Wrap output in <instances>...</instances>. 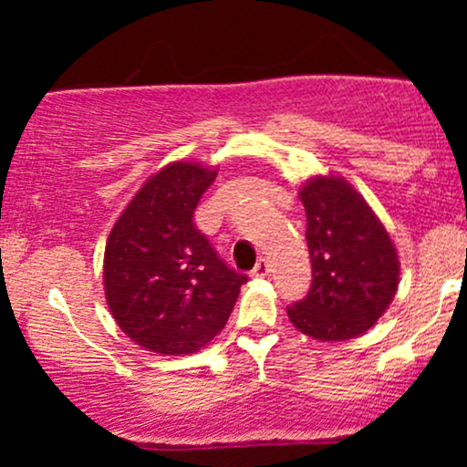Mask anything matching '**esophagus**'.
Wrapping results in <instances>:
<instances>
[{"label": "esophagus", "mask_w": 467, "mask_h": 467, "mask_svg": "<svg viewBox=\"0 0 467 467\" xmlns=\"http://www.w3.org/2000/svg\"><path fill=\"white\" fill-rule=\"evenodd\" d=\"M270 276V264H267L265 259H261L259 264L254 265V270H252V278H267Z\"/></svg>", "instance_id": "1"}]
</instances>
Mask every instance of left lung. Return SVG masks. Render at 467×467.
<instances>
[{"label": "left lung", "instance_id": "1", "mask_svg": "<svg viewBox=\"0 0 467 467\" xmlns=\"http://www.w3.org/2000/svg\"><path fill=\"white\" fill-rule=\"evenodd\" d=\"M307 215L312 287L287 307L314 340H349L382 318L400 285V259L387 228L340 175H316L298 189Z\"/></svg>", "mask_w": 467, "mask_h": 467}]
</instances>
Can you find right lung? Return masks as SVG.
<instances>
[{"instance_id": "obj_1", "label": "right lung", "mask_w": 467, "mask_h": 467, "mask_svg": "<svg viewBox=\"0 0 467 467\" xmlns=\"http://www.w3.org/2000/svg\"><path fill=\"white\" fill-rule=\"evenodd\" d=\"M217 169L189 160L151 175L105 245V298L142 349L189 356L215 337L248 276L230 270L192 222Z\"/></svg>"}]
</instances>
